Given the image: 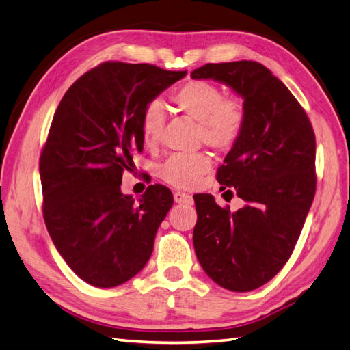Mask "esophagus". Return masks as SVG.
Returning a JSON list of instances; mask_svg holds the SVG:
<instances>
[{"instance_id": "34e87169", "label": "esophagus", "mask_w": 350, "mask_h": 350, "mask_svg": "<svg viewBox=\"0 0 350 350\" xmlns=\"http://www.w3.org/2000/svg\"><path fill=\"white\" fill-rule=\"evenodd\" d=\"M174 202L179 204H192L194 203V198H192L189 194H185V192L177 191V192H174Z\"/></svg>"}]
</instances>
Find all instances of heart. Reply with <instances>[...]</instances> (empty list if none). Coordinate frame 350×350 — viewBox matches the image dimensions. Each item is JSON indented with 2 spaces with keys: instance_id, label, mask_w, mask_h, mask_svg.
Masks as SVG:
<instances>
[{
  "instance_id": "heart-1",
  "label": "heart",
  "mask_w": 350,
  "mask_h": 350,
  "mask_svg": "<svg viewBox=\"0 0 350 350\" xmlns=\"http://www.w3.org/2000/svg\"><path fill=\"white\" fill-rule=\"evenodd\" d=\"M177 109L198 123L197 137L215 150H226L242 135L247 123V105L241 96L224 98L221 87L204 79L188 81L171 96ZM165 113L159 102H148L139 118V132L144 144H158ZM209 156L203 152L173 154L158 167V176L176 188L197 187L211 170Z\"/></svg>"
}]
</instances>
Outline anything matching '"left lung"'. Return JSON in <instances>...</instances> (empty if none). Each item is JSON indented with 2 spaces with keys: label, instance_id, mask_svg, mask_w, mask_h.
I'll return each mask as SVG.
<instances>
[{
  "label": "left lung",
  "instance_id": "obj_1",
  "mask_svg": "<svg viewBox=\"0 0 350 350\" xmlns=\"http://www.w3.org/2000/svg\"><path fill=\"white\" fill-rule=\"evenodd\" d=\"M194 79L227 84L243 98L247 123L217 171V180L245 207L194 197V248L204 272L232 292L266 284L292 256L316 192V137L306 111L257 62L207 63Z\"/></svg>",
  "mask_w": 350,
  "mask_h": 350
}]
</instances>
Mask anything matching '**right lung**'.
<instances>
[{"label":"right lung","mask_w":350,"mask_h":350,"mask_svg":"<svg viewBox=\"0 0 350 350\" xmlns=\"http://www.w3.org/2000/svg\"><path fill=\"white\" fill-rule=\"evenodd\" d=\"M185 75L105 62L70 85L52 118L39 161L43 219L64 262L94 287L123 284L152 256L173 194L156 183L135 203L122 176L143 152L144 107Z\"/></svg>","instance_id":"1"}]
</instances>
